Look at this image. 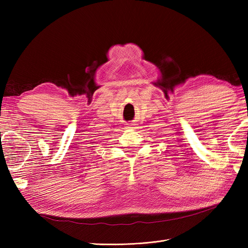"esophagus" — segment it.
Here are the masks:
<instances>
[{
	"instance_id": "1",
	"label": "esophagus",
	"mask_w": 248,
	"mask_h": 248,
	"mask_svg": "<svg viewBox=\"0 0 248 248\" xmlns=\"http://www.w3.org/2000/svg\"><path fill=\"white\" fill-rule=\"evenodd\" d=\"M130 127H131V125H130Z\"/></svg>"
}]
</instances>
